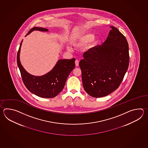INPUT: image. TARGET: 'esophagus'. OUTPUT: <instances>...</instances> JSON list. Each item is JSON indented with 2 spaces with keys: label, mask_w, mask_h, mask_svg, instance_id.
<instances>
[{
  "label": "esophagus",
  "mask_w": 148,
  "mask_h": 148,
  "mask_svg": "<svg viewBox=\"0 0 148 148\" xmlns=\"http://www.w3.org/2000/svg\"><path fill=\"white\" fill-rule=\"evenodd\" d=\"M79 61L78 60H76L75 61V65L76 66H79Z\"/></svg>",
  "instance_id": "1"
}]
</instances>
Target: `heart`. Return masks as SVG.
<instances>
[{"instance_id":"b5f03b06","label":"heart","mask_w":148,"mask_h":148,"mask_svg":"<svg viewBox=\"0 0 148 148\" xmlns=\"http://www.w3.org/2000/svg\"><path fill=\"white\" fill-rule=\"evenodd\" d=\"M99 38L95 37L94 35L89 33H81L77 35L71 41V44L75 48H81L86 45V49L87 51L92 50L97 47L99 43ZM68 51L71 50L69 47H66Z\"/></svg>"}]
</instances>
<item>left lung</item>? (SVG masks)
<instances>
[{"label":"left lung","mask_w":148,"mask_h":148,"mask_svg":"<svg viewBox=\"0 0 148 148\" xmlns=\"http://www.w3.org/2000/svg\"><path fill=\"white\" fill-rule=\"evenodd\" d=\"M110 27L106 40L79 62L84 88L93 97L106 96L119 88L129 67L127 41L117 28Z\"/></svg>","instance_id":"8db88e82"}]
</instances>
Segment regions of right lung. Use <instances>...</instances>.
<instances>
[{
    "label": "right lung",
    "mask_w": 148,
    "mask_h": 148,
    "mask_svg": "<svg viewBox=\"0 0 148 148\" xmlns=\"http://www.w3.org/2000/svg\"><path fill=\"white\" fill-rule=\"evenodd\" d=\"M34 31H49L47 28L34 27L26 36ZM22 42L23 40L17 55V63L26 87L32 93L40 97L51 98L57 96L62 90L68 75L75 67V59H60L47 73L41 76L32 75L25 70L20 61L19 54Z\"/></svg>",
    "instance_id": "add662e5"
}]
</instances>
